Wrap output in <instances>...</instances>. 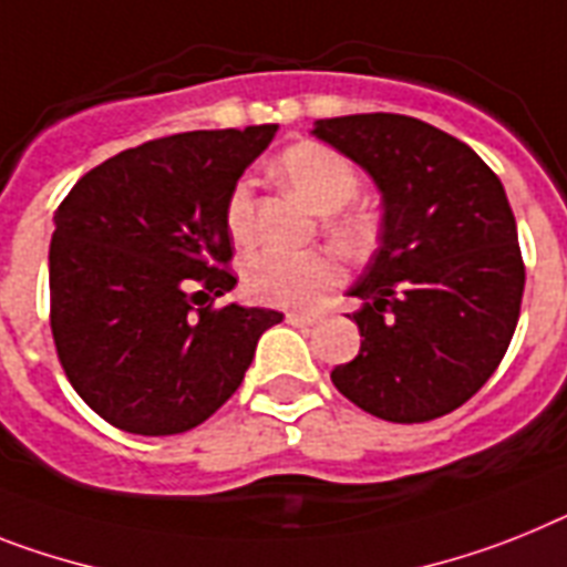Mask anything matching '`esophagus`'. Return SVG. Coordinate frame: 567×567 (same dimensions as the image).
I'll return each mask as SVG.
<instances>
[{
	"instance_id": "obj_1",
	"label": "esophagus",
	"mask_w": 567,
	"mask_h": 567,
	"mask_svg": "<svg viewBox=\"0 0 567 567\" xmlns=\"http://www.w3.org/2000/svg\"><path fill=\"white\" fill-rule=\"evenodd\" d=\"M317 320H320L317 313H285V322H288V326H297V328H308V326H313Z\"/></svg>"
}]
</instances>
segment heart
Returning <instances> with one entry per match:
<instances>
[{
  "label": "heart",
  "instance_id": "heart-1",
  "mask_svg": "<svg viewBox=\"0 0 567 567\" xmlns=\"http://www.w3.org/2000/svg\"><path fill=\"white\" fill-rule=\"evenodd\" d=\"M276 178L291 189L313 213L328 218L331 239L357 250L372 236L363 213H337L354 198L357 173L349 161L320 144H297L276 158ZM227 233L236 245H247L254 233V204L247 187H236L227 198ZM340 282V261L331 254H282L265 250L247 259L245 288L256 302L276 308H313Z\"/></svg>",
  "mask_w": 567,
  "mask_h": 567
}]
</instances>
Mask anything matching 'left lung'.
Segmentation results:
<instances>
[{
  "label": "left lung",
  "mask_w": 567,
  "mask_h": 567,
  "mask_svg": "<svg viewBox=\"0 0 567 567\" xmlns=\"http://www.w3.org/2000/svg\"><path fill=\"white\" fill-rule=\"evenodd\" d=\"M369 173L378 250L349 288L360 354L331 372L351 403L423 423L467 403L511 346L525 265L502 181L458 137L406 114H346L311 130Z\"/></svg>",
  "instance_id": "1"
}]
</instances>
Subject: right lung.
Segmentation results:
<instances>
[{"instance_id": "right-lung-1", "label": "right lung", "mask_w": 567, "mask_h": 567, "mask_svg": "<svg viewBox=\"0 0 567 567\" xmlns=\"http://www.w3.org/2000/svg\"><path fill=\"white\" fill-rule=\"evenodd\" d=\"M276 123L150 141L94 166L54 213L51 334L89 406L132 435H178L241 386L282 313L210 299L227 274V198Z\"/></svg>"}]
</instances>
